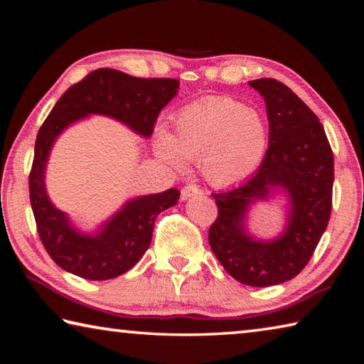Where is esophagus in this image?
I'll list each match as a JSON object with an SVG mask.
<instances>
[{"instance_id":"1","label":"esophagus","mask_w":364,"mask_h":364,"mask_svg":"<svg viewBox=\"0 0 364 364\" xmlns=\"http://www.w3.org/2000/svg\"><path fill=\"white\" fill-rule=\"evenodd\" d=\"M203 191L200 189L196 184H188V186H184L181 189V200H188L191 197H196V196H202Z\"/></svg>"}]
</instances>
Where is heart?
Here are the masks:
<instances>
[{"label": "heart", "mask_w": 364, "mask_h": 364, "mask_svg": "<svg viewBox=\"0 0 364 364\" xmlns=\"http://www.w3.org/2000/svg\"><path fill=\"white\" fill-rule=\"evenodd\" d=\"M158 156L176 168L198 159L214 186H230L249 178L264 161L269 127L258 109L230 97H208L176 112L172 131L159 129Z\"/></svg>", "instance_id": "heart-1"}]
</instances>
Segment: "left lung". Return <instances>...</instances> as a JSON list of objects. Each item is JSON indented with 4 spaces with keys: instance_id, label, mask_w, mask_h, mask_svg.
Segmentation results:
<instances>
[{
    "instance_id": "1",
    "label": "left lung",
    "mask_w": 364,
    "mask_h": 364,
    "mask_svg": "<svg viewBox=\"0 0 364 364\" xmlns=\"http://www.w3.org/2000/svg\"><path fill=\"white\" fill-rule=\"evenodd\" d=\"M264 97L269 149L250 180L213 194L218 219L210 228V245L219 262L239 283L264 288L291 280L311 259L328 225L335 162L326 131L310 107L274 78L250 81ZM274 187L290 197L284 233L274 242H258L243 230L248 206Z\"/></svg>"
}]
</instances>
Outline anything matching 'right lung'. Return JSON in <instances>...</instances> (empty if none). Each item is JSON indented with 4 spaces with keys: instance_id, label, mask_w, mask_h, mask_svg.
Returning a JSON list of instances; mask_svg holds the SVG:
<instances>
[{
    "instance_id": "right-lung-1",
    "label": "right lung",
    "mask_w": 364,
    "mask_h": 364,
    "mask_svg": "<svg viewBox=\"0 0 364 364\" xmlns=\"http://www.w3.org/2000/svg\"><path fill=\"white\" fill-rule=\"evenodd\" d=\"M180 81L136 78L98 68L73 84L38 129L29 173V198L37 233L56 264L86 280H109L128 272L150 247L158 214L178 203L180 191L167 189L129 200L97 235H82L54 206L45 191V168L56 137L89 114L117 119L137 134L150 137L162 107L178 94Z\"/></svg>"
}]
</instances>
